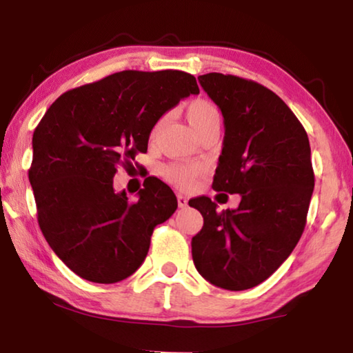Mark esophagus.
<instances>
[{"instance_id":"obj_1","label":"esophagus","mask_w":353,"mask_h":353,"mask_svg":"<svg viewBox=\"0 0 353 353\" xmlns=\"http://www.w3.org/2000/svg\"><path fill=\"white\" fill-rule=\"evenodd\" d=\"M187 204H188L187 196H183V194L179 193V194H177V205L181 207V208H185V207H187Z\"/></svg>"}]
</instances>
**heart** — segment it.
Instances as JSON below:
<instances>
[{
  "instance_id": "1",
  "label": "heart",
  "mask_w": 353,
  "mask_h": 353,
  "mask_svg": "<svg viewBox=\"0 0 353 353\" xmlns=\"http://www.w3.org/2000/svg\"><path fill=\"white\" fill-rule=\"evenodd\" d=\"M187 117L193 129L198 135L207 132L210 129H219L221 124V113L216 104L205 98H198L191 101L187 107ZM166 121V117H162L157 123L154 124L151 139L159 135L160 129ZM163 176L166 181L174 183L179 188H190L193 187L196 181L202 174V166L198 163H171L163 168Z\"/></svg>"
}]
</instances>
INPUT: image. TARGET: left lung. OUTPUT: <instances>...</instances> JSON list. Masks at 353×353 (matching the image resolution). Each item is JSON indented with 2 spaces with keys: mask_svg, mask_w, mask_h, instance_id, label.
I'll return each instance as SVG.
<instances>
[{
  "mask_svg": "<svg viewBox=\"0 0 353 353\" xmlns=\"http://www.w3.org/2000/svg\"><path fill=\"white\" fill-rule=\"evenodd\" d=\"M224 117V143L213 188L241 194L235 210L202 198L204 225L191 240L198 272L230 291L254 288L288 259L305 229L314 188L305 129L270 88L243 77H198Z\"/></svg>",
  "mask_w": 353,
  "mask_h": 353,
  "instance_id": "8db88e82",
  "label": "left lung"
}]
</instances>
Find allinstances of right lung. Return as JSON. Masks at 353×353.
<instances>
[{
    "label": "right lung",
    "mask_w": 353,
    "mask_h": 353,
    "mask_svg": "<svg viewBox=\"0 0 353 353\" xmlns=\"http://www.w3.org/2000/svg\"><path fill=\"white\" fill-rule=\"evenodd\" d=\"M198 93L185 71L126 70L65 92L46 110L32 135L29 182L41 234L79 277L117 283L145 261L154 227L176 212L177 199L148 177L129 202L113 177L118 165L148 151L165 112Z\"/></svg>",
    "instance_id": "add662e5"
}]
</instances>
